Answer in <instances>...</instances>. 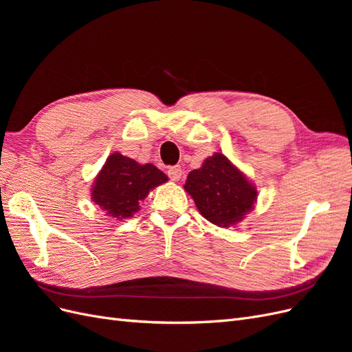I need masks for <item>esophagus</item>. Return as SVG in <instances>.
I'll return each mask as SVG.
<instances>
[{"mask_svg":"<svg viewBox=\"0 0 352 352\" xmlns=\"http://www.w3.org/2000/svg\"><path fill=\"white\" fill-rule=\"evenodd\" d=\"M182 173H184V170L180 166H172V167H168V170H167V175L172 180H179L180 176H182Z\"/></svg>","mask_w":352,"mask_h":352,"instance_id":"34e87169","label":"esophagus"}]
</instances>
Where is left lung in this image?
<instances>
[{
    "instance_id": "8db88e82",
    "label": "left lung",
    "mask_w": 352,
    "mask_h": 352,
    "mask_svg": "<svg viewBox=\"0 0 352 352\" xmlns=\"http://www.w3.org/2000/svg\"><path fill=\"white\" fill-rule=\"evenodd\" d=\"M184 188L201 214L220 228L236 225L257 201V188L220 153L192 170Z\"/></svg>"
}]
</instances>
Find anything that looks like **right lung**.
I'll list each match as a JSON object with an SVG mask.
<instances>
[{
    "label": "right lung",
    "mask_w": 352,
    "mask_h": 352,
    "mask_svg": "<svg viewBox=\"0 0 352 352\" xmlns=\"http://www.w3.org/2000/svg\"><path fill=\"white\" fill-rule=\"evenodd\" d=\"M167 176L154 164H140L120 153L111 154L95 177L92 201L107 216L132 217L150 190L167 182Z\"/></svg>",
    "instance_id": "right-lung-1"
}]
</instances>
